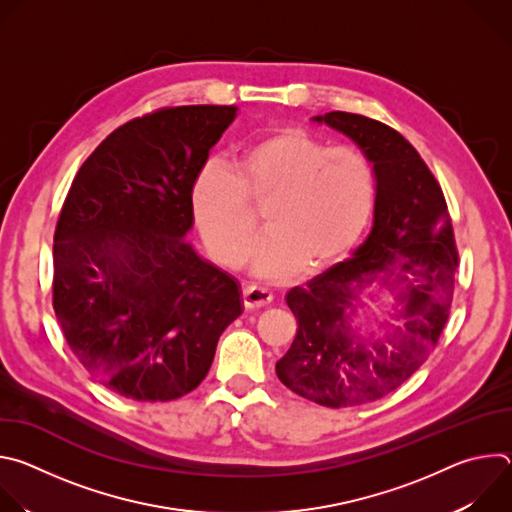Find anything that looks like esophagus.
I'll return each instance as SVG.
<instances>
[{"label": "esophagus", "instance_id": "obj_1", "mask_svg": "<svg viewBox=\"0 0 512 512\" xmlns=\"http://www.w3.org/2000/svg\"><path fill=\"white\" fill-rule=\"evenodd\" d=\"M273 296L271 291L263 289V287H257V285H251V287H245L243 291V304L247 310H255V308H263L267 304H271Z\"/></svg>", "mask_w": 512, "mask_h": 512}]
</instances>
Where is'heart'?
I'll list each match as a JSON object with an SVG mask.
<instances>
[{
    "mask_svg": "<svg viewBox=\"0 0 512 512\" xmlns=\"http://www.w3.org/2000/svg\"><path fill=\"white\" fill-rule=\"evenodd\" d=\"M190 204L212 257L241 267L263 208L267 233L251 263L257 275L283 279L302 263L322 269L346 259L369 231L377 206L371 160L330 145L306 129L283 127L243 148L231 166L206 162L192 180Z\"/></svg>",
    "mask_w": 512,
    "mask_h": 512,
    "instance_id": "1",
    "label": "heart"
}]
</instances>
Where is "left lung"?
Returning <instances> with one entry per match:
<instances>
[{"label": "left lung", "mask_w": 512, "mask_h": 512, "mask_svg": "<svg viewBox=\"0 0 512 512\" xmlns=\"http://www.w3.org/2000/svg\"><path fill=\"white\" fill-rule=\"evenodd\" d=\"M314 121L348 135L373 162L375 225L352 259L289 291L298 334L275 373L300 397L340 409L389 395L427 360L450 316L458 249L442 186L399 131L344 111ZM373 280L398 289L400 322L362 339L349 316Z\"/></svg>", "instance_id": "8db88e82"}]
</instances>
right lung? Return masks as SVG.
<instances>
[{"instance_id": "1", "label": "right lung", "mask_w": 512, "mask_h": 512, "mask_svg": "<svg viewBox=\"0 0 512 512\" xmlns=\"http://www.w3.org/2000/svg\"><path fill=\"white\" fill-rule=\"evenodd\" d=\"M235 113L186 105L135 117L97 145L64 198L52 306L79 362L121 397L194 391L243 312L235 277L182 239L192 180Z\"/></svg>"}]
</instances>
